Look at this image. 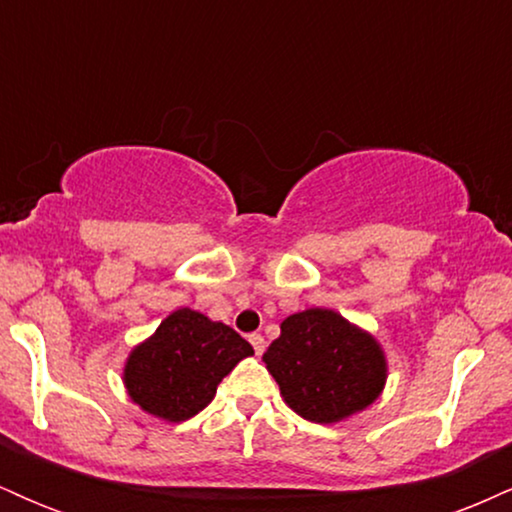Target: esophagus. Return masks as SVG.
Masks as SVG:
<instances>
[{"mask_svg": "<svg viewBox=\"0 0 512 512\" xmlns=\"http://www.w3.org/2000/svg\"><path fill=\"white\" fill-rule=\"evenodd\" d=\"M250 344H252V349H255L257 356H262L264 346H267V342H264L262 334H250Z\"/></svg>", "mask_w": 512, "mask_h": 512, "instance_id": "1", "label": "esophagus"}]
</instances>
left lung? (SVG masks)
I'll use <instances>...</instances> for the list:
<instances>
[{
  "label": "left lung",
  "instance_id": "1",
  "mask_svg": "<svg viewBox=\"0 0 512 512\" xmlns=\"http://www.w3.org/2000/svg\"><path fill=\"white\" fill-rule=\"evenodd\" d=\"M262 361L284 402L313 424L351 419L383 395L387 383L383 344L330 308L286 317Z\"/></svg>",
  "mask_w": 512,
  "mask_h": 512
}]
</instances>
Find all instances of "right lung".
Instances as JSON below:
<instances>
[{"label": "right lung", "instance_id": "right-lung-1", "mask_svg": "<svg viewBox=\"0 0 512 512\" xmlns=\"http://www.w3.org/2000/svg\"><path fill=\"white\" fill-rule=\"evenodd\" d=\"M252 354V346L228 325L178 308L129 351L122 383L146 414L180 424L207 407L221 380Z\"/></svg>", "mask_w": 512, "mask_h": 512}]
</instances>
